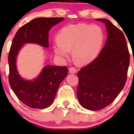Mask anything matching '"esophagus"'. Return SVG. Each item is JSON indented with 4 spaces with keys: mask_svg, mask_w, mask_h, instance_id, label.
<instances>
[{
    "mask_svg": "<svg viewBox=\"0 0 134 134\" xmlns=\"http://www.w3.org/2000/svg\"><path fill=\"white\" fill-rule=\"evenodd\" d=\"M69 70L70 73L75 74V73H76V72H77L76 69L75 68V67H70V68L69 69Z\"/></svg>",
    "mask_w": 134,
    "mask_h": 134,
    "instance_id": "obj_1",
    "label": "esophagus"
}]
</instances>
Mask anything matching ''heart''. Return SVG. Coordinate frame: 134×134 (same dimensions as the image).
I'll list each match as a JSON object with an SVG mask.
<instances>
[{"label":"heart","mask_w":134,"mask_h":134,"mask_svg":"<svg viewBox=\"0 0 134 134\" xmlns=\"http://www.w3.org/2000/svg\"><path fill=\"white\" fill-rule=\"evenodd\" d=\"M54 43V53L66 58L72 51L73 60L79 64H88L97 58L105 41V33L98 25L80 23L65 26L58 34Z\"/></svg>","instance_id":"obj_1"}]
</instances>
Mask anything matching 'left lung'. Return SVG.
Masks as SVG:
<instances>
[{"label":"left lung","mask_w":134,"mask_h":134,"mask_svg":"<svg viewBox=\"0 0 134 134\" xmlns=\"http://www.w3.org/2000/svg\"><path fill=\"white\" fill-rule=\"evenodd\" d=\"M108 38L97 58L78 72L77 97L80 104L90 110H100L110 104L126 82L130 54L121 30L104 19Z\"/></svg>","instance_id":"left-lung-1"}]
</instances>
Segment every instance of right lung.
<instances>
[{
  "label": "right lung",
  "instance_id": "add662e5",
  "mask_svg": "<svg viewBox=\"0 0 134 134\" xmlns=\"http://www.w3.org/2000/svg\"><path fill=\"white\" fill-rule=\"evenodd\" d=\"M63 19V17L34 19L21 26L13 39L8 54L9 83L17 98L32 108L44 109L52 104L61 82L67 76L68 69L66 66L47 65L34 80H25L17 72V53L27 43L48 47L50 29Z\"/></svg>",
  "mask_w": 134,
  "mask_h": 134
}]
</instances>
